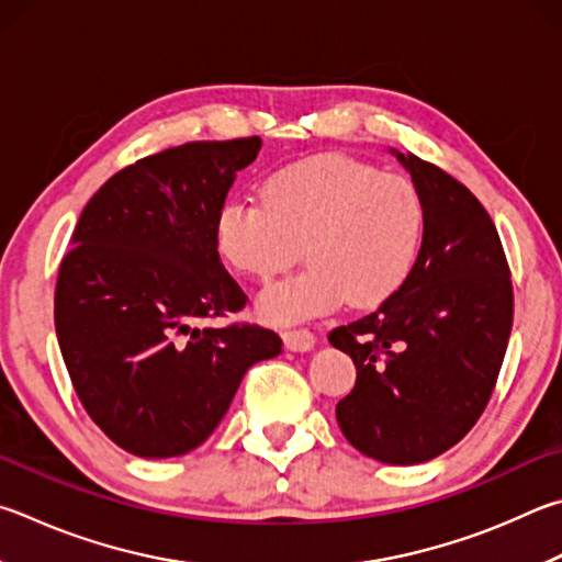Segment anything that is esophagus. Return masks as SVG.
<instances>
[{
    "instance_id": "obj_1",
    "label": "esophagus",
    "mask_w": 562,
    "mask_h": 562,
    "mask_svg": "<svg viewBox=\"0 0 562 562\" xmlns=\"http://www.w3.org/2000/svg\"><path fill=\"white\" fill-rule=\"evenodd\" d=\"M282 339L290 351H312L314 349V334L310 329H290L282 334Z\"/></svg>"
}]
</instances>
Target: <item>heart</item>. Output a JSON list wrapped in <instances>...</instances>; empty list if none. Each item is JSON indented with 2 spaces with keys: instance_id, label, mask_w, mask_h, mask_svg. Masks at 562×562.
<instances>
[{
  "instance_id": "obj_1",
  "label": "heart",
  "mask_w": 562,
  "mask_h": 562,
  "mask_svg": "<svg viewBox=\"0 0 562 562\" xmlns=\"http://www.w3.org/2000/svg\"><path fill=\"white\" fill-rule=\"evenodd\" d=\"M262 203L231 199L213 223L223 260L268 282L302 258L307 270L265 290L268 322L294 324L339 307H379L403 288L420 255L425 209L411 181L359 159L319 155L274 171Z\"/></svg>"
}]
</instances>
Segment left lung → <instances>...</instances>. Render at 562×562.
Listing matches in <instances>:
<instances>
[{"label":"left lung","instance_id":"obj_1","mask_svg":"<svg viewBox=\"0 0 562 562\" xmlns=\"http://www.w3.org/2000/svg\"><path fill=\"white\" fill-rule=\"evenodd\" d=\"M425 209L411 278L379 310L329 334L356 366L336 423L361 454L420 464L472 430L492 397L514 322V290L492 218L467 187L391 149Z\"/></svg>","mask_w":562,"mask_h":562}]
</instances>
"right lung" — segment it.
Masks as SVG:
<instances>
[{
    "label": "right lung",
    "mask_w": 562,
    "mask_h": 562,
    "mask_svg": "<svg viewBox=\"0 0 562 562\" xmlns=\"http://www.w3.org/2000/svg\"><path fill=\"white\" fill-rule=\"evenodd\" d=\"M260 147L243 137L165 149L110 177L80 213L58 268L56 336L86 413L130 454L196 450L250 366L282 351L262 326H199L246 307L213 223Z\"/></svg>",
    "instance_id": "obj_1"
}]
</instances>
